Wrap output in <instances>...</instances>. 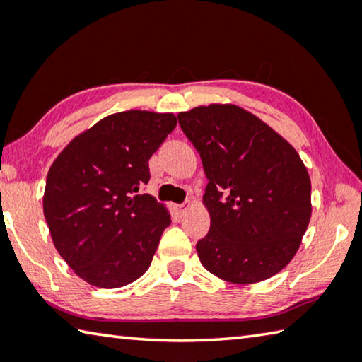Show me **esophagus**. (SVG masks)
Here are the masks:
<instances>
[{
	"mask_svg": "<svg viewBox=\"0 0 362 362\" xmlns=\"http://www.w3.org/2000/svg\"><path fill=\"white\" fill-rule=\"evenodd\" d=\"M189 204H191V202H186V204H181V205H175V211L180 214V216H182V214L186 213Z\"/></svg>",
	"mask_w": 362,
	"mask_h": 362,
	"instance_id": "1",
	"label": "esophagus"
}]
</instances>
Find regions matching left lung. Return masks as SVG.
Returning <instances> with one entry per match:
<instances>
[{
    "mask_svg": "<svg viewBox=\"0 0 362 362\" xmlns=\"http://www.w3.org/2000/svg\"><path fill=\"white\" fill-rule=\"evenodd\" d=\"M177 120L208 180L211 226L195 246L202 265L238 284L274 276L299 250L312 216V185L299 154L233 105L199 106Z\"/></svg>",
    "mask_w": 362,
    "mask_h": 362,
    "instance_id": "1",
    "label": "left lung"
}]
</instances>
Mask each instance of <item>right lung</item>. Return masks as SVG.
Segmentation results:
<instances>
[{"instance_id":"1","label":"right lung","mask_w":362,"mask_h":362,"mask_svg":"<svg viewBox=\"0 0 362 362\" xmlns=\"http://www.w3.org/2000/svg\"><path fill=\"white\" fill-rule=\"evenodd\" d=\"M176 127L173 114L124 111L101 119L50 167L44 216L59 255L82 280L120 288L149 269L171 219L149 194V158Z\"/></svg>"}]
</instances>
